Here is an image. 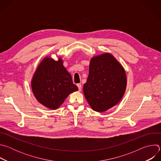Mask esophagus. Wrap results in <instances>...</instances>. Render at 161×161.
Instances as JSON below:
<instances>
[{"label":"esophagus","instance_id":"34e87169","mask_svg":"<svg viewBox=\"0 0 161 161\" xmlns=\"http://www.w3.org/2000/svg\"><path fill=\"white\" fill-rule=\"evenodd\" d=\"M77 86L78 87L79 91H81V84H77Z\"/></svg>","mask_w":161,"mask_h":161}]
</instances>
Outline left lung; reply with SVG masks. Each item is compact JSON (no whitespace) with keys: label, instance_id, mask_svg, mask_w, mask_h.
Here are the masks:
<instances>
[{"label":"left lung","instance_id":"obj_1","mask_svg":"<svg viewBox=\"0 0 161 161\" xmlns=\"http://www.w3.org/2000/svg\"><path fill=\"white\" fill-rule=\"evenodd\" d=\"M126 86L124 69L112 55L106 53L90 60L83 93L92 109L103 112L117 104Z\"/></svg>","mask_w":161,"mask_h":161}]
</instances>
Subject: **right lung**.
I'll return each instance as SVG.
<instances>
[{
	"label": "right lung",
	"instance_id": "obj_1",
	"mask_svg": "<svg viewBox=\"0 0 161 161\" xmlns=\"http://www.w3.org/2000/svg\"><path fill=\"white\" fill-rule=\"evenodd\" d=\"M36 99L43 106L57 109L67 96L78 90L61 58L55 61L45 57L37 67L31 81Z\"/></svg>",
	"mask_w": 161,
	"mask_h": 161
}]
</instances>
